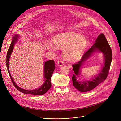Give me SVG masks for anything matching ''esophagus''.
I'll list each match as a JSON object with an SVG mask.
<instances>
[{
  "label": "esophagus",
  "instance_id": "34e87169",
  "mask_svg": "<svg viewBox=\"0 0 121 121\" xmlns=\"http://www.w3.org/2000/svg\"><path fill=\"white\" fill-rule=\"evenodd\" d=\"M57 65L60 66L61 67L64 65V62L62 60H60V61H58L57 62Z\"/></svg>",
  "mask_w": 121,
  "mask_h": 121
}]
</instances>
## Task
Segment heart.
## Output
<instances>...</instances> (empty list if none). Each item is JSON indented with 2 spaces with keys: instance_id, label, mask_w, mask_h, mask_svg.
Masks as SVG:
<instances>
[{
  "instance_id": "b5f03b06",
  "label": "heart",
  "mask_w": 121,
  "mask_h": 121,
  "mask_svg": "<svg viewBox=\"0 0 121 121\" xmlns=\"http://www.w3.org/2000/svg\"><path fill=\"white\" fill-rule=\"evenodd\" d=\"M53 44L59 49H64L65 57L68 60H74L79 57L87 46L86 38L72 31L65 32L55 35L52 39ZM53 45L49 44L48 49L54 50Z\"/></svg>"
}]
</instances>
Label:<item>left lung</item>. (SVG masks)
<instances>
[{"instance_id":"obj_1","label":"left lung","mask_w":121,"mask_h":121,"mask_svg":"<svg viewBox=\"0 0 121 121\" xmlns=\"http://www.w3.org/2000/svg\"><path fill=\"white\" fill-rule=\"evenodd\" d=\"M95 52L102 53L104 57V65L100 72L90 80L78 81V77L80 75V69L84 62ZM112 58L111 48L104 34L101 33L97 37L93 45L89 50L84 53L80 60L73 65L74 72L72 80L73 86L79 91L86 92L93 90L97 85L105 80L107 78L109 68Z\"/></svg>"}]
</instances>
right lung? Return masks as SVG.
<instances>
[{
    "instance_id": "right-lung-1",
    "label": "right lung",
    "mask_w": 121,
    "mask_h": 121,
    "mask_svg": "<svg viewBox=\"0 0 121 121\" xmlns=\"http://www.w3.org/2000/svg\"><path fill=\"white\" fill-rule=\"evenodd\" d=\"M19 35V34H15L12 39V43L9 48L8 50L7 55H6V66L7 68L8 72L9 73L10 78L12 80V82L13 83L14 86L16 87V88L20 92L25 94H32V95H43L45 94L47 91L51 88L52 86L51 84V77L52 75L53 74V71L55 69V62L53 60H50L45 62H44V67H43V78L44 79V82L43 84L40 86L39 88L32 90H28L24 89L19 87L14 82L13 78L11 76L9 71V64L10 58L13 51L14 46L16 43L17 42L18 40Z\"/></svg>"
}]
</instances>
